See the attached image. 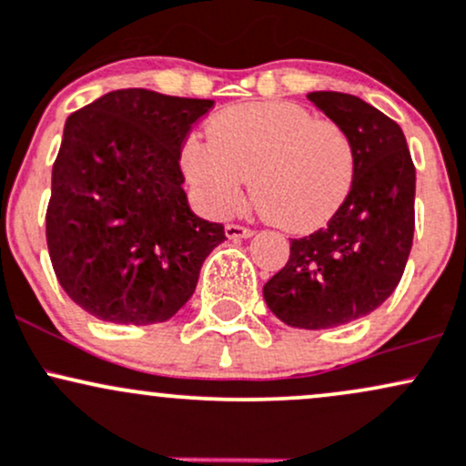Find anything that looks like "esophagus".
Segmentation results:
<instances>
[{"label":"esophagus","instance_id":"34e87169","mask_svg":"<svg viewBox=\"0 0 466 466\" xmlns=\"http://www.w3.org/2000/svg\"><path fill=\"white\" fill-rule=\"evenodd\" d=\"M224 231H227V235H228V238H231V239L250 238V235H253V228L244 227V224H235V222L227 224V228H224Z\"/></svg>","mask_w":466,"mask_h":466}]
</instances>
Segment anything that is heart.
I'll list each match as a JSON object with an SVG mask.
<instances>
[{"label":"heart","instance_id":"heart-1","mask_svg":"<svg viewBox=\"0 0 466 466\" xmlns=\"http://www.w3.org/2000/svg\"><path fill=\"white\" fill-rule=\"evenodd\" d=\"M182 165L213 213L233 211L253 176L261 211L286 231L306 233L346 202L357 149L341 123L297 103H247L219 112L208 140H187Z\"/></svg>","mask_w":466,"mask_h":466}]
</instances>
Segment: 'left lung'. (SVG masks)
I'll list each match as a JSON object with an SVG mask.
<instances>
[{
	"mask_svg": "<svg viewBox=\"0 0 466 466\" xmlns=\"http://www.w3.org/2000/svg\"><path fill=\"white\" fill-rule=\"evenodd\" d=\"M308 98L352 136L357 171L328 227L290 239L264 299L289 326L321 330L370 315L399 286L414 239L416 169L402 129L383 112L343 92Z\"/></svg>",
	"mask_w": 466,
	"mask_h": 466,
	"instance_id": "8db88e82",
	"label": "left lung"
}]
</instances>
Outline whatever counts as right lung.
<instances>
[{
  "mask_svg": "<svg viewBox=\"0 0 466 466\" xmlns=\"http://www.w3.org/2000/svg\"><path fill=\"white\" fill-rule=\"evenodd\" d=\"M213 101L116 90L66 120L52 165L46 242L61 289L109 323L167 321L227 239L182 189L180 154Z\"/></svg>",
  "mask_w": 466,
  "mask_h": 466,
  "instance_id": "add662e5",
  "label": "right lung"
}]
</instances>
